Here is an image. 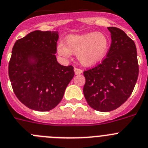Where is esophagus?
I'll list each match as a JSON object with an SVG mask.
<instances>
[{
    "mask_svg": "<svg viewBox=\"0 0 148 148\" xmlns=\"http://www.w3.org/2000/svg\"><path fill=\"white\" fill-rule=\"evenodd\" d=\"M74 73H75L76 75L81 74L82 73V70L80 69H78V68H75V69H74Z\"/></svg>",
    "mask_w": 148,
    "mask_h": 148,
    "instance_id": "34e87169",
    "label": "esophagus"
}]
</instances>
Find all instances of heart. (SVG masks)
Segmentation results:
<instances>
[{"instance_id": "heart-1", "label": "heart", "mask_w": 148, "mask_h": 148, "mask_svg": "<svg viewBox=\"0 0 148 148\" xmlns=\"http://www.w3.org/2000/svg\"><path fill=\"white\" fill-rule=\"evenodd\" d=\"M66 47L63 44L58 46V52L63 57L77 55L82 65L92 66L101 61L108 52L110 41L102 33H88L82 35L71 34L66 40Z\"/></svg>"}]
</instances>
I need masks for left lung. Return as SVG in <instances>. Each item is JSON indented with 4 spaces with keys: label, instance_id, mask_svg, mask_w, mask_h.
Returning a JSON list of instances; mask_svg holds the SVG:
<instances>
[{
    "label": "left lung",
    "instance_id": "1",
    "mask_svg": "<svg viewBox=\"0 0 148 148\" xmlns=\"http://www.w3.org/2000/svg\"><path fill=\"white\" fill-rule=\"evenodd\" d=\"M107 28L112 43L107 57L84 71V96L90 107L99 112L121 107L132 94L139 75L134 41L118 27Z\"/></svg>",
    "mask_w": 148,
    "mask_h": 148
}]
</instances>
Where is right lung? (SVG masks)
<instances>
[{
  "label": "right lung",
  "instance_id": "1",
  "mask_svg": "<svg viewBox=\"0 0 148 148\" xmlns=\"http://www.w3.org/2000/svg\"><path fill=\"white\" fill-rule=\"evenodd\" d=\"M58 31L35 30L15 42L9 63L14 93L28 108L46 112L60 102L74 76L57 61Z\"/></svg>",
  "mask_w": 148,
  "mask_h": 148
}]
</instances>
